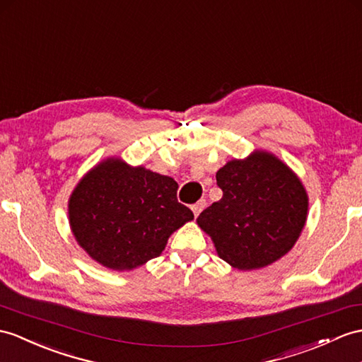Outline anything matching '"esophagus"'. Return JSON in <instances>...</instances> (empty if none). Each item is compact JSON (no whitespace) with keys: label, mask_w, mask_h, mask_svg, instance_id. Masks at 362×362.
I'll use <instances>...</instances> for the list:
<instances>
[{"label":"esophagus","mask_w":362,"mask_h":362,"mask_svg":"<svg viewBox=\"0 0 362 362\" xmlns=\"http://www.w3.org/2000/svg\"><path fill=\"white\" fill-rule=\"evenodd\" d=\"M204 207H206V199H199V201L197 202V204H193V206H192L193 215L198 216V215L201 214V211H202V209H204Z\"/></svg>","instance_id":"1"}]
</instances>
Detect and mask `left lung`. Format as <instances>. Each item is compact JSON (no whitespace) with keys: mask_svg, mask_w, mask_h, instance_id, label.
<instances>
[{"mask_svg":"<svg viewBox=\"0 0 362 362\" xmlns=\"http://www.w3.org/2000/svg\"><path fill=\"white\" fill-rule=\"evenodd\" d=\"M223 198L201 211L197 223L218 257L238 270L270 266L293 247L308 210L307 192L287 164L257 151L216 172Z\"/></svg>","mask_w":362,"mask_h":362,"instance_id":"1","label":"left lung"}]
</instances>
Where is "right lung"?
I'll list each match as a JSON object with an SVG mask.
<instances>
[{
	"label": "right lung",
	"instance_id": "1",
	"mask_svg": "<svg viewBox=\"0 0 362 362\" xmlns=\"http://www.w3.org/2000/svg\"><path fill=\"white\" fill-rule=\"evenodd\" d=\"M176 190L170 176L107 158L87 172L70 195V228L101 266L136 269L160 257L169 236L193 219Z\"/></svg>",
	"mask_w": 362,
	"mask_h": 362
}]
</instances>
